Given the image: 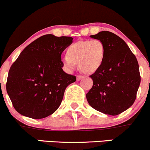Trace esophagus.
<instances>
[{"label": "esophagus", "instance_id": "1", "mask_svg": "<svg viewBox=\"0 0 150 150\" xmlns=\"http://www.w3.org/2000/svg\"><path fill=\"white\" fill-rule=\"evenodd\" d=\"M83 78H84V77L83 76V75H78V76H77V80L79 81V80H80L81 79H83Z\"/></svg>", "mask_w": 150, "mask_h": 150}]
</instances>
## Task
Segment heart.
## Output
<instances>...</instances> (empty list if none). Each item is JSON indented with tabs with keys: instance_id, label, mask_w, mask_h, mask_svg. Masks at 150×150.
Wrapping results in <instances>:
<instances>
[{
	"instance_id": "1",
	"label": "heart",
	"mask_w": 150,
	"mask_h": 150,
	"mask_svg": "<svg viewBox=\"0 0 150 150\" xmlns=\"http://www.w3.org/2000/svg\"><path fill=\"white\" fill-rule=\"evenodd\" d=\"M105 57V47L101 40H84L72 43L67 47V55L62 62L67 71L71 72L78 63L82 71L93 74L103 65Z\"/></svg>"
}]
</instances>
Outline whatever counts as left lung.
<instances>
[{"instance_id":"1","label":"left lung","mask_w":150,"mask_h":150,"mask_svg":"<svg viewBox=\"0 0 150 150\" xmlns=\"http://www.w3.org/2000/svg\"><path fill=\"white\" fill-rule=\"evenodd\" d=\"M90 37L103 42L105 57L101 67L90 76L93 85L87 100L100 112L117 115L136 99L140 85L138 62L126 42L113 33L101 31Z\"/></svg>"}]
</instances>
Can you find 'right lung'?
<instances>
[{
    "label": "right lung",
    "instance_id": "1",
    "mask_svg": "<svg viewBox=\"0 0 150 150\" xmlns=\"http://www.w3.org/2000/svg\"><path fill=\"white\" fill-rule=\"evenodd\" d=\"M71 37L42 35L29 44L11 65L6 90L14 108L23 116L42 119L55 112L65 89L76 77L62 70V52Z\"/></svg>",
    "mask_w": 150,
    "mask_h": 150
}]
</instances>
